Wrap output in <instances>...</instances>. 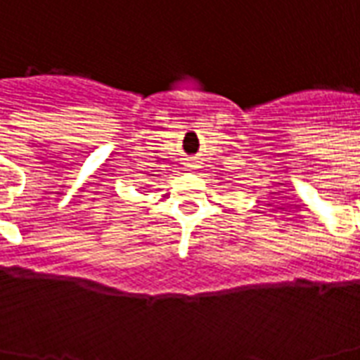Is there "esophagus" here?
I'll use <instances>...</instances> for the list:
<instances>
[{
    "label": "esophagus",
    "instance_id": "obj_1",
    "mask_svg": "<svg viewBox=\"0 0 360 360\" xmlns=\"http://www.w3.org/2000/svg\"><path fill=\"white\" fill-rule=\"evenodd\" d=\"M187 167H191V169H195V167H198V164H196V160H187Z\"/></svg>",
    "mask_w": 360,
    "mask_h": 360
}]
</instances>
